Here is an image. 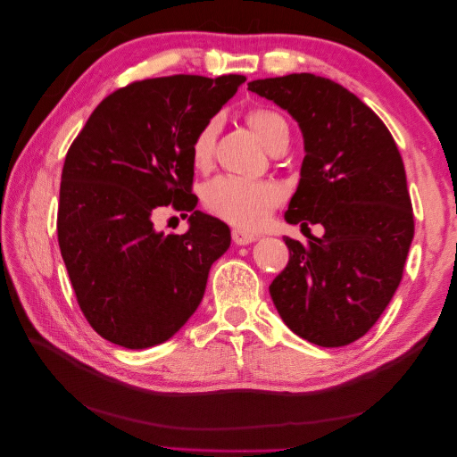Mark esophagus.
I'll return each mask as SVG.
<instances>
[{
	"label": "esophagus",
	"instance_id": "34e87169",
	"mask_svg": "<svg viewBox=\"0 0 457 457\" xmlns=\"http://www.w3.org/2000/svg\"><path fill=\"white\" fill-rule=\"evenodd\" d=\"M257 240V237L253 232H245V230H242V228H232V242L234 244H238V245H247V244H252V242H255Z\"/></svg>",
	"mask_w": 457,
	"mask_h": 457
}]
</instances>
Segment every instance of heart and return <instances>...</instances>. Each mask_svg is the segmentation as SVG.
<instances>
[{
	"mask_svg": "<svg viewBox=\"0 0 457 457\" xmlns=\"http://www.w3.org/2000/svg\"><path fill=\"white\" fill-rule=\"evenodd\" d=\"M245 121L269 150L287 143V123L274 110L261 106L250 108L245 112ZM217 133L219 118H210L192 137L190 160L196 170L207 171L213 165ZM280 202L282 188L269 179L247 181V179L225 175L217 177L204 190V204L207 210L247 230H255L265 225L274 207Z\"/></svg>",
	"mask_w": 457,
	"mask_h": 457,
	"instance_id": "heart-1",
	"label": "heart"
}]
</instances>
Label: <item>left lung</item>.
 <instances>
[{"instance_id":"left-lung-1","label":"left lung","mask_w":457,"mask_h":457,"mask_svg":"<svg viewBox=\"0 0 457 457\" xmlns=\"http://www.w3.org/2000/svg\"><path fill=\"white\" fill-rule=\"evenodd\" d=\"M247 89L299 123L305 158L286 220L322 225L269 286L286 326L320 347L361 339L403 280L413 238L406 171L393 135L349 89L314 74L255 79Z\"/></svg>"}]
</instances>
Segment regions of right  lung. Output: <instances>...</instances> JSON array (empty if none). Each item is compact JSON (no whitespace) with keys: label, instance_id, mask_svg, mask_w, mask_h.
<instances>
[{"label":"right lung","instance_id":"add662e5","mask_svg":"<svg viewBox=\"0 0 457 457\" xmlns=\"http://www.w3.org/2000/svg\"><path fill=\"white\" fill-rule=\"evenodd\" d=\"M245 78L168 76L133 81L93 110L68 148L59 245L78 305L101 337L154 347L195 314L230 228L196 207L192 137ZM165 204L190 211L185 235H163Z\"/></svg>","mask_w":457,"mask_h":457}]
</instances>
